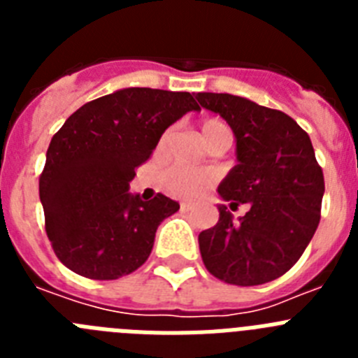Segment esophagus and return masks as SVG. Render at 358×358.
Returning <instances> with one entry per match:
<instances>
[{
    "label": "esophagus",
    "mask_w": 358,
    "mask_h": 358,
    "mask_svg": "<svg viewBox=\"0 0 358 358\" xmlns=\"http://www.w3.org/2000/svg\"><path fill=\"white\" fill-rule=\"evenodd\" d=\"M192 210V204L189 202H181V211H189Z\"/></svg>",
    "instance_id": "1"
}]
</instances>
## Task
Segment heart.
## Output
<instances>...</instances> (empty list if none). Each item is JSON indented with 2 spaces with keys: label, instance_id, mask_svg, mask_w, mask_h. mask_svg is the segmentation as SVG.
<instances>
[{
  "label": "heart",
  "instance_id": "1",
  "mask_svg": "<svg viewBox=\"0 0 358 358\" xmlns=\"http://www.w3.org/2000/svg\"><path fill=\"white\" fill-rule=\"evenodd\" d=\"M172 129L161 134L159 141H157V150L166 145ZM201 134L202 140L206 141L208 147L220 143V141H233V132H231L229 125L226 122L218 118H204L201 120ZM163 186L169 189L170 194L181 199H197L206 192L210 186L215 185L217 181V173L213 170H197V169H188V166H181V164H173L170 169L163 172Z\"/></svg>",
  "mask_w": 358,
  "mask_h": 358
}]
</instances>
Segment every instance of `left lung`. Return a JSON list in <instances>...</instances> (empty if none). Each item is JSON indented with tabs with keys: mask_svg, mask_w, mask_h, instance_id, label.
Listing matches in <instances>:
<instances>
[{
	"mask_svg": "<svg viewBox=\"0 0 358 358\" xmlns=\"http://www.w3.org/2000/svg\"><path fill=\"white\" fill-rule=\"evenodd\" d=\"M236 136L238 164L218 186L231 206L251 210L233 222L226 206L199 235L202 262L229 285H264L294 267L321 220L324 176L308 134L289 115L227 93H197Z\"/></svg>",
	"mask_w": 358,
	"mask_h": 358,
	"instance_id": "8db88e82",
	"label": "left lung"
}]
</instances>
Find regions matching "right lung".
<instances>
[{
	"instance_id": "1",
	"label": "right lung",
	"mask_w": 358,
	"mask_h": 358,
	"mask_svg": "<svg viewBox=\"0 0 358 358\" xmlns=\"http://www.w3.org/2000/svg\"><path fill=\"white\" fill-rule=\"evenodd\" d=\"M199 106L189 93L129 87L84 103L53 134L39 177L44 227L57 258L90 280H118L150 256L179 204L129 194L164 129Z\"/></svg>"
}]
</instances>
